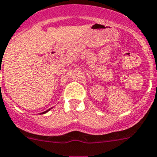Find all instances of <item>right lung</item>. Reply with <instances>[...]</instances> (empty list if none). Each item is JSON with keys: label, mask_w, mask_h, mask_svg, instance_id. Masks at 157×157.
<instances>
[{"label": "right lung", "mask_w": 157, "mask_h": 157, "mask_svg": "<svg viewBox=\"0 0 157 157\" xmlns=\"http://www.w3.org/2000/svg\"><path fill=\"white\" fill-rule=\"evenodd\" d=\"M52 109V107L51 108V109H48V110H46V111H44V112H43V113H40V114H44V113H48V111H50V110H51V109Z\"/></svg>", "instance_id": "obj_1"}]
</instances>
